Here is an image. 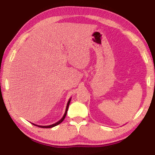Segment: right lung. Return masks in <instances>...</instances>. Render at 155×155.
Instances as JSON below:
<instances>
[{"mask_svg": "<svg viewBox=\"0 0 155 155\" xmlns=\"http://www.w3.org/2000/svg\"><path fill=\"white\" fill-rule=\"evenodd\" d=\"M70 101H71V98H70V99H69V101H68V104H67V106H66V109H65V114H64V116H63L62 118H61V120H60L59 121H58V122H56L55 124H52V125H49V126H40V125H36V124H33V123H31V124H33V125H35V126H37V127H38L44 128H52V127H55V126H57V125L59 124L60 123H61L63 121H64V120L65 119V115H66V114H67L68 109V107H69V104H70Z\"/></svg>", "mask_w": 155, "mask_h": 155, "instance_id": "add662e5", "label": "right lung"}]
</instances>
